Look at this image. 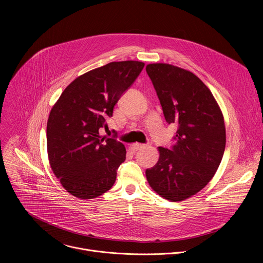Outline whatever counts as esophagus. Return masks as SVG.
<instances>
[{"instance_id":"34e87169","label":"esophagus","mask_w":263,"mask_h":263,"mask_svg":"<svg viewBox=\"0 0 263 263\" xmlns=\"http://www.w3.org/2000/svg\"><path fill=\"white\" fill-rule=\"evenodd\" d=\"M145 146H146L145 144H141V143H133V144H131V145H130V149H131V151L135 152V151H138V149H141V148H143V147H145Z\"/></svg>"}]
</instances>
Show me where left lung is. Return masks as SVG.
Here are the masks:
<instances>
[{
    "label": "left lung",
    "instance_id": "1",
    "mask_svg": "<svg viewBox=\"0 0 263 263\" xmlns=\"http://www.w3.org/2000/svg\"><path fill=\"white\" fill-rule=\"evenodd\" d=\"M167 124L178 125L172 147L159 146V160L145 171L149 186L179 202L199 193L214 176L226 145L221 111L209 88L190 70L147 64Z\"/></svg>",
    "mask_w": 263,
    "mask_h": 263
}]
</instances>
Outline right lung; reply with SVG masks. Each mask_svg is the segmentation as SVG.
<instances>
[{
    "instance_id": "1",
    "label": "right lung",
    "mask_w": 263,
    "mask_h": 263,
    "mask_svg": "<svg viewBox=\"0 0 263 263\" xmlns=\"http://www.w3.org/2000/svg\"><path fill=\"white\" fill-rule=\"evenodd\" d=\"M144 66L140 61L110 62L74 79L53 106L47 146L53 173L67 193L93 199L108 192L126 159L125 145L101 136L123 93Z\"/></svg>"
}]
</instances>
